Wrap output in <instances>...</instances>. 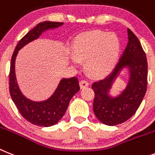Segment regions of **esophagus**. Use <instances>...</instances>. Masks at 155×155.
I'll use <instances>...</instances> for the list:
<instances>
[{
    "label": "esophagus",
    "mask_w": 155,
    "mask_h": 155,
    "mask_svg": "<svg viewBox=\"0 0 155 155\" xmlns=\"http://www.w3.org/2000/svg\"><path fill=\"white\" fill-rule=\"evenodd\" d=\"M79 85H80V87H81L82 89H83L85 88V87H88L89 83L87 80H81V81L79 82Z\"/></svg>",
    "instance_id": "esophagus-1"
}]
</instances>
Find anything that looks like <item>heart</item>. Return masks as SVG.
Wrapping results in <instances>:
<instances>
[{
  "mask_svg": "<svg viewBox=\"0 0 155 155\" xmlns=\"http://www.w3.org/2000/svg\"><path fill=\"white\" fill-rule=\"evenodd\" d=\"M120 42L115 33L101 30L90 31L80 35L74 43L72 62L86 61L87 72L92 76L109 73L118 61Z\"/></svg>",
  "mask_w": 155,
  "mask_h": 155,
  "instance_id": "1",
  "label": "heart"
}]
</instances>
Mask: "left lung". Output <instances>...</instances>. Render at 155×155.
<instances>
[{"instance_id": "obj_1", "label": "left lung", "mask_w": 155, "mask_h": 155, "mask_svg": "<svg viewBox=\"0 0 155 155\" xmlns=\"http://www.w3.org/2000/svg\"><path fill=\"white\" fill-rule=\"evenodd\" d=\"M128 44L119 61L109 76L92 84L95 97L94 112L107 126L125 122L137 111L144 97L147 84V61L140 42L130 29ZM128 68L130 79L126 89L117 97L109 95L113 83L123 68Z\"/></svg>"}]
</instances>
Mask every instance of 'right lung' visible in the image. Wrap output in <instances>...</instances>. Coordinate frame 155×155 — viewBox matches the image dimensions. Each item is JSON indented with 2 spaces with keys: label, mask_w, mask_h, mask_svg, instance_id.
<instances>
[{
  "label": "right lung",
  "mask_w": 155,
  "mask_h": 155,
  "mask_svg": "<svg viewBox=\"0 0 155 155\" xmlns=\"http://www.w3.org/2000/svg\"><path fill=\"white\" fill-rule=\"evenodd\" d=\"M63 22L45 21L37 24L29 31L18 43L11 60L9 72V91L13 102L21 116L30 123L38 126L48 127L60 121L68 108L72 97L79 91V80L76 77L62 79L54 94L44 101H33L21 94L17 83L15 71L16 56L21 48L39 38L44 31L55 29L63 25Z\"/></svg>",
  "instance_id": "right-lung-1"
}]
</instances>
